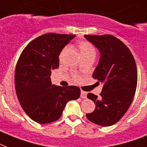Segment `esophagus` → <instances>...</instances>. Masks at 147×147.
Returning a JSON list of instances; mask_svg holds the SVG:
<instances>
[{"mask_svg": "<svg viewBox=\"0 0 147 147\" xmlns=\"http://www.w3.org/2000/svg\"><path fill=\"white\" fill-rule=\"evenodd\" d=\"M81 98H87V92H84V91H81Z\"/></svg>", "mask_w": 147, "mask_h": 147, "instance_id": "obj_1", "label": "esophagus"}]
</instances>
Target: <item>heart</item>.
Masks as SVG:
<instances>
[{
  "label": "heart",
  "instance_id": "heart-1",
  "mask_svg": "<svg viewBox=\"0 0 147 147\" xmlns=\"http://www.w3.org/2000/svg\"><path fill=\"white\" fill-rule=\"evenodd\" d=\"M78 49H79L81 55L83 58L89 56H95L96 53V49L94 47V45L88 41L80 42L78 43ZM68 49H69V47L68 46H66L63 49L62 51H61V54H60V57L67 51ZM75 78L77 79V76H75Z\"/></svg>",
  "mask_w": 147,
  "mask_h": 147
}]
</instances>
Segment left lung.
Here are the masks:
<instances>
[{
    "label": "left lung",
    "mask_w": 147,
    "mask_h": 147,
    "mask_svg": "<svg viewBox=\"0 0 147 147\" xmlns=\"http://www.w3.org/2000/svg\"><path fill=\"white\" fill-rule=\"evenodd\" d=\"M85 37L100 51V60L92 78L103 84L99 96L91 92L87 94L96 109L87 113V118L98 125L110 126L123 117L133 100L138 83L135 60L129 48L113 36Z\"/></svg>",
    "instance_id": "obj_1"
}]
</instances>
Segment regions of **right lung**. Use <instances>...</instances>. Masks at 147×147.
<instances>
[{"label": "right lung", "instance_id": "obj_1", "mask_svg": "<svg viewBox=\"0 0 147 147\" xmlns=\"http://www.w3.org/2000/svg\"><path fill=\"white\" fill-rule=\"evenodd\" d=\"M76 35L43 34L32 40L18 60L15 87L22 108L34 121L52 123L62 115L66 103L80 97L76 86L52 85L51 70L59 67V55Z\"/></svg>", "mask_w": 147, "mask_h": 147}]
</instances>
